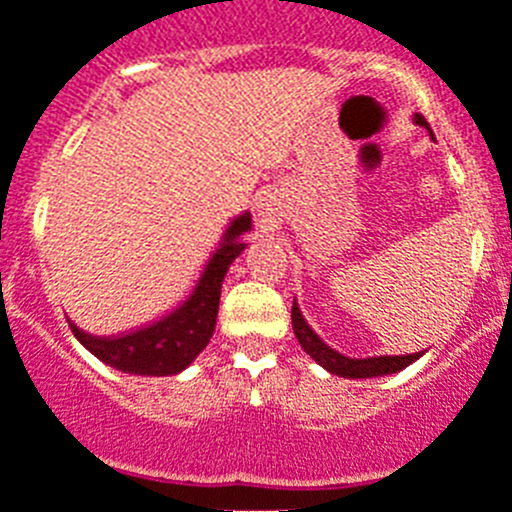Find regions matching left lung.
<instances>
[{
	"label": "left lung",
	"mask_w": 512,
	"mask_h": 512,
	"mask_svg": "<svg viewBox=\"0 0 512 512\" xmlns=\"http://www.w3.org/2000/svg\"><path fill=\"white\" fill-rule=\"evenodd\" d=\"M414 123L419 126H427L422 116H414ZM293 331L298 338L300 348L313 358L315 364H321L323 369L331 371V374L343 376V379H374V376H386L396 374V371L407 369L409 364H414L424 351L419 353H407V356H369V358H351L338 353L336 348H331L328 343H323V338L308 326V321L303 318L298 308V300H293Z\"/></svg>",
	"instance_id": "left-lung-1"
}]
</instances>
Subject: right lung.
Returning a JSON list of instances; mask_svg holds the SVG:
<instances>
[{"label": "right lung", "instance_id": "right-lung-1", "mask_svg": "<svg viewBox=\"0 0 512 512\" xmlns=\"http://www.w3.org/2000/svg\"><path fill=\"white\" fill-rule=\"evenodd\" d=\"M252 229L250 212H242L227 224L222 242L204 265L191 293L176 308L146 326L118 336H93L70 321L75 338L103 364L133 376H176L194 364L207 348L217 326L219 295L229 265L245 252V234Z\"/></svg>", "mask_w": 512, "mask_h": 512}]
</instances>
